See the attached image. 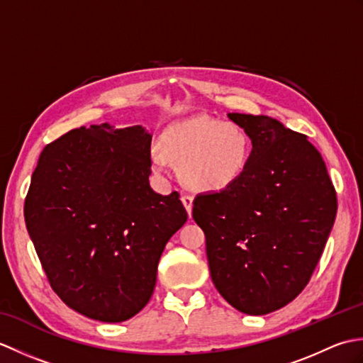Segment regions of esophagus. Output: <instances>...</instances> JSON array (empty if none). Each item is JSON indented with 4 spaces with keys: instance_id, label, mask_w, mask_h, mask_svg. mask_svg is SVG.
<instances>
[{
    "instance_id": "esophagus-1",
    "label": "esophagus",
    "mask_w": 363,
    "mask_h": 363,
    "mask_svg": "<svg viewBox=\"0 0 363 363\" xmlns=\"http://www.w3.org/2000/svg\"><path fill=\"white\" fill-rule=\"evenodd\" d=\"M181 201L184 204V207H186V209H187V213L191 215V207H194V196L189 195V194H184L181 196Z\"/></svg>"
}]
</instances>
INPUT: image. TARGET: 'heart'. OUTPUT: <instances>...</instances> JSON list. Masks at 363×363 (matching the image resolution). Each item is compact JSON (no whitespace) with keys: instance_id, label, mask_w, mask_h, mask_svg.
Masks as SVG:
<instances>
[{"instance_id":"b5f03b06","label":"heart","mask_w":363,"mask_h":363,"mask_svg":"<svg viewBox=\"0 0 363 363\" xmlns=\"http://www.w3.org/2000/svg\"><path fill=\"white\" fill-rule=\"evenodd\" d=\"M152 148L150 160L159 173L168 159L181 162V179L196 191L226 190L240 179L251 159V140L234 121L195 117L169 126Z\"/></svg>"}]
</instances>
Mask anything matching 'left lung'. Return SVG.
Masks as SVG:
<instances>
[{
	"label": "left lung",
	"instance_id": "1",
	"mask_svg": "<svg viewBox=\"0 0 363 363\" xmlns=\"http://www.w3.org/2000/svg\"><path fill=\"white\" fill-rule=\"evenodd\" d=\"M252 142L248 168L226 190L198 195L215 287L237 311L265 315L311 281L337 215L326 164L307 135L265 115L228 113Z\"/></svg>",
	"mask_w": 363,
	"mask_h": 363
}]
</instances>
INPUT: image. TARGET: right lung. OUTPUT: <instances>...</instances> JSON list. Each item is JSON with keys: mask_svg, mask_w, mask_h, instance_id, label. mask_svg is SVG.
<instances>
[{"mask_svg": "<svg viewBox=\"0 0 363 363\" xmlns=\"http://www.w3.org/2000/svg\"><path fill=\"white\" fill-rule=\"evenodd\" d=\"M151 135L109 123L68 130L38 157L25 221L51 289L91 320L148 304L167 242L187 221L173 191L150 187Z\"/></svg>", "mask_w": 363, "mask_h": 363, "instance_id": "1", "label": "right lung"}]
</instances>
